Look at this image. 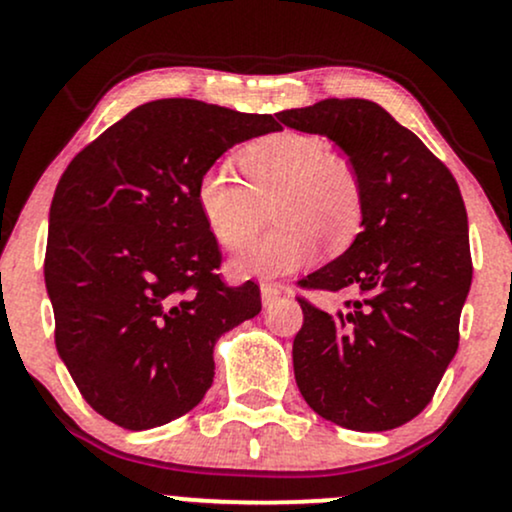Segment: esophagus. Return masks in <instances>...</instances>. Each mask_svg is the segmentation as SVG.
<instances>
[{"mask_svg":"<svg viewBox=\"0 0 512 512\" xmlns=\"http://www.w3.org/2000/svg\"><path fill=\"white\" fill-rule=\"evenodd\" d=\"M260 291H262V303L272 305L281 298V293H284V286L274 284V281H262Z\"/></svg>","mask_w":512,"mask_h":512,"instance_id":"esophagus-1","label":"esophagus"}]
</instances>
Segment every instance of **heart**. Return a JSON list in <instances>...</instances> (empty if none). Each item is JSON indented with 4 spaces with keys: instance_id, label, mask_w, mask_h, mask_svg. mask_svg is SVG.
<instances>
[{
    "instance_id": "b5f03b06",
    "label": "heart",
    "mask_w": 512,
    "mask_h": 512,
    "mask_svg": "<svg viewBox=\"0 0 512 512\" xmlns=\"http://www.w3.org/2000/svg\"><path fill=\"white\" fill-rule=\"evenodd\" d=\"M243 182L228 168L211 166L199 175L195 199L204 223L223 248L240 250L257 236L272 204L276 231L233 260L240 276H281L303 267L320 252L332 255L356 243L366 216L358 173L330 154L322 137L276 132L240 151Z\"/></svg>"
}]
</instances>
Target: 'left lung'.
Instances as JSON below:
<instances>
[{
  "instance_id": "1",
  "label": "left lung",
  "mask_w": 512,
  "mask_h": 512,
  "mask_svg": "<svg viewBox=\"0 0 512 512\" xmlns=\"http://www.w3.org/2000/svg\"><path fill=\"white\" fill-rule=\"evenodd\" d=\"M276 117L332 139L366 197L356 243L298 281L303 289L354 293L337 313L298 298V390L332 424L390 431L426 409L460 342L472 286L460 187L414 132L373 101L327 98Z\"/></svg>"
}]
</instances>
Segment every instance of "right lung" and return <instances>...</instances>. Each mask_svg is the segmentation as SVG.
<instances>
[{
	"label": "right lung",
	"instance_id": "obj_1",
	"mask_svg": "<svg viewBox=\"0 0 512 512\" xmlns=\"http://www.w3.org/2000/svg\"><path fill=\"white\" fill-rule=\"evenodd\" d=\"M276 129L272 115L163 98L105 129L57 182L45 250L57 354L113 424L146 431L195 409L216 339L262 310L255 281L216 274L195 187L223 151Z\"/></svg>",
	"mask_w": 512,
	"mask_h": 512
}]
</instances>
